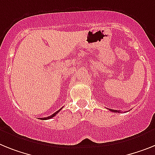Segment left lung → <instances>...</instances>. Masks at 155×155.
Instances as JSON below:
<instances>
[{"instance_id":"obj_1","label":"left lung","mask_w":155,"mask_h":155,"mask_svg":"<svg viewBox=\"0 0 155 155\" xmlns=\"http://www.w3.org/2000/svg\"><path fill=\"white\" fill-rule=\"evenodd\" d=\"M110 111H112V112H114V113H119V110H111V109H110Z\"/></svg>"}]
</instances>
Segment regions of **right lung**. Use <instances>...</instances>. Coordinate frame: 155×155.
<instances>
[{"instance_id": "1", "label": "right lung", "mask_w": 155, "mask_h": 155, "mask_svg": "<svg viewBox=\"0 0 155 155\" xmlns=\"http://www.w3.org/2000/svg\"><path fill=\"white\" fill-rule=\"evenodd\" d=\"M61 109H60L59 110H58V111L56 112V113H54V114H52V115H51V116H49V117H43V118H41V120H48V119H50V118L53 117H55V116L57 115V114H58V113H59L60 111H61Z\"/></svg>"}]
</instances>
